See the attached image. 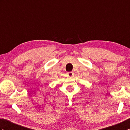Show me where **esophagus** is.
<instances>
[{
  "mask_svg": "<svg viewBox=\"0 0 130 130\" xmlns=\"http://www.w3.org/2000/svg\"><path fill=\"white\" fill-rule=\"evenodd\" d=\"M67 75H68L69 76L71 77L74 75V72H72V71L71 72H67Z\"/></svg>",
  "mask_w": 130,
  "mask_h": 130,
  "instance_id": "obj_1",
  "label": "esophagus"
}]
</instances>
